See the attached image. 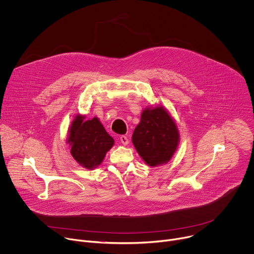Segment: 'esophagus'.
I'll return each mask as SVG.
<instances>
[{
  "instance_id": "obj_1",
  "label": "esophagus",
  "mask_w": 254,
  "mask_h": 254,
  "mask_svg": "<svg viewBox=\"0 0 254 254\" xmlns=\"http://www.w3.org/2000/svg\"><path fill=\"white\" fill-rule=\"evenodd\" d=\"M120 139H121V142L124 144V146H127V144H128V142H129V140H128L127 135H121Z\"/></svg>"
}]
</instances>
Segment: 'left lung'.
<instances>
[{"mask_svg":"<svg viewBox=\"0 0 254 254\" xmlns=\"http://www.w3.org/2000/svg\"><path fill=\"white\" fill-rule=\"evenodd\" d=\"M131 141L139 157L150 167L167 164L180 142L176 121L162 105L146 107L133 130Z\"/></svg>","mask_w":254,"mask_h":254,"instance_id":"left-lung-1","label":"left lung"}]
</instances>
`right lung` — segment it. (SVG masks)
<instances>
[{"label":"right lung","instance_id":"obj_1","mask_svg":"<svg viewBox=\"0 0 254 254\" xmlns=\"http://www.w3.org/2000/svg\"><path fill=\"white\" fill-rule=\"evenodd\" d=\"M66 141L71 156L88 170L97 168L115 144V139L106 132L98 118L85 120L82 115L75 116L72 121Z\"/></svg>","mask_w":254,"mask_h":254}]
</instances>
